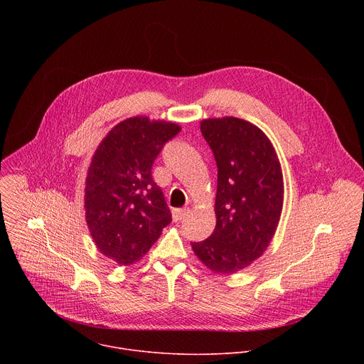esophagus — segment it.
<instances>
[{
  "label": "esophagus",
  "mask_w": 364,
  "mask_h": 364,
  "mask_svg": "<svg viewBox=\"0 0 364 364\" xmlns=\"http://www.w3.org/2000/svg\"><path fill=\"white\" fill-rule=\"evenodd\" d=\"M187 213H188V210H186V209H177L173 212V220L180 222L181 219H184L187 216Z\"/></svg>",
  "instance_id": "esophagus-1"
}]
</instances>
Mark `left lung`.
<instances>
[{"mask_svg": "<svg viewBox=\"0 0 364 364\" xmlns=\"http://www.w3.org/2000/svg\"><path fill=\"white\" fill-rule=\"evenodd\" d=\"M200 129L218 164L216 228L193 252L215 274L250 267L275 236L284 177L274 144L256 125L235 117L207 118Z\"/></svg>", "mask_w": 364, "mask_h": 364, "instance_id": "obj_1", "label": "left lung"}]
</instances>
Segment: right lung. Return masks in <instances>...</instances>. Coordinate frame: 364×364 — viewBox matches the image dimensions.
<instances>
[{
	"label": "right lung",
	"instance_id": "1",
	"mask_svg": "<svg viewBox=\"0 0 364 364\" xmlns=\"http://www.w3.org/2000/svg\"><path fill=\"white\" fill-rule=\"evenodd\" d=\"M181 131L170 121L132 117L117 124L92 155L85 181V218L102 255L128 267L146 255L171 222L151 167Z\"/></svg>",
	"mask_w": 364,
	"mask_h": 364
}]
</instances>
